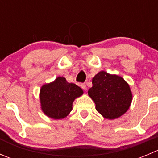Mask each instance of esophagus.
I'll return each mask as SVG.
<instances>
[{
    "instance_id": "34e87169",
    "label": "esophagus",
    "mask_w": 158,
    "mask_h": 158,
    "mask_svg": "<svg viewBox=\"0 0 158 158\" xmlns=\"http://www.w3.org/2000/svg\"><path fill=\"white\" fill-rule=\"evenodd\" d=\"M80 86H81V88H82V89H83L84 91H85L87 89V88H86V85H85V84H84V83H82L80 85Z\"/></svg>"
}]
</instances>
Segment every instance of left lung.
Returning <instances> with one entry per match:
<instances>
[{
    "label": "left lung",
    "instance_id": "left-lung-1",
    "mask_svg": "<svg viewBox=\"0 0 158 158\" xmlns=\"http://www.w3.org/2000/svg\"><path fill=\"white\" fill-rule=\"evenodd\" d=\"M88 94L95 109L105 118L112 120L123 115L132 102V92L122 77L100 71L92 78V87Z\"/></svg>",
    "mask_w": 158,
    "mask_h": 158
}]
</instances>
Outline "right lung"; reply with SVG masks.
Masks as SVG:
<instances>
[{"mask_svg":"<svg viewBox=\"0 0 158 158\" xmlns=\"http://www.w3.org/2000/svg\"><path fill=\"white\" fill-rule=\"evenodd\" d=\"M83 94L82 89L59 76L53 82L44 84L40 91V102L43 112L52 119H63L73 109V103Z\"/></svg>","mask_w":158,"mask_h":158,"instance_id":"obj_1","label":"right lung"}]
</instances>
